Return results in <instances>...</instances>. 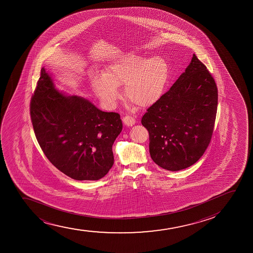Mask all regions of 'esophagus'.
I'll return each instance as SVG.
<instances>
[{
    "label": "esophagus",
    "mask_w": 253,
    "mask_h": 253,
    "mask_svg": "<svg viewBox=\"0 0 253 253\" xmlns=\"http://www.w3.org/2000/svg\"><path fill=\"white\" fill-rule=\"evenodd\" d=\"M123 123L125 124L126 126H132L135 125V123H136V121L134 119L133 117H131L130 116H126L125 117H123Z\"/></svg>",
    "instance_id": "34e87169"
}]
</instances>
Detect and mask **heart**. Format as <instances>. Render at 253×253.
Segmentation results:
<instances>
[{
	"mask_svg": "<svg viewBox=\"0 0 253 253\" xmlns=\"http://www.w3.org/2000/svg\"><path fill=\"white\" fill-rule=\"evenodd\" d=\"M169 76V67L162 56L148 58L128 53L110 61L101 74L93 73L91 85L108 107L115 105L120 97L118 87L124 84L126 98L137 107L146 108L160 99Z\"/></svg>",
	"mask_w": 253,
	"mask_h": 253,
	"instance_id": "1",
	"label": "heart"
}]
</instances>
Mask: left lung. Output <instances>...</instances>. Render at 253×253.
Segmentation results:
<instances>
[{
	"instance_id": "obj_1",
	"label": "left lung",
	"mask_w": 253,
	"mask_h": 253,
	"mask_svg": "<svg viewBox=\"0 0 253 253\" xmlns=\"http://www.w3.org/2000/svg\"><path fill=\"white\" fill-rule=\"evenodd\" d=\"M218 89L207 67L192 61L167 93L142 116L149 153L161 168L177 171L200 159L212 137Z\"/></svg>"
}]
</instances>
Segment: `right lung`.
Listing matches in <instances>:
<instances>
[{"label": "right lung", "instance_id": "1", "mask_svg": "<svg viewBox=\"0 0 253 253\" xmlns=\"http://www.w3.org/2000/svg\"><path fill=\"white\" fill-rule=\"evenodd\" d=\"M30 116L39 144L60 171L74 180H98L111 169L112 146L122 130L119 114L59 90L42 67Z\"/></svg>", "mask_w": 253, "mask_h": 253}]
</instances>
